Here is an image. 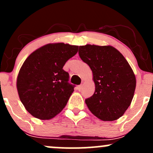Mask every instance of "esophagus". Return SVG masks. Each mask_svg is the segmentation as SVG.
I'll return each mask as SVG.
<instances>
[{
    "instance_id": "obj_1",
    "label": "esophagus",
    "mask_w": 153,
    "mask_h": 153,
    "mask_svg": "<svg viewBox=\"0 0 153 153\" xmlns=\"http://www.w3.org/2000/svg\"><path fill=\"white\" fill-rule=\"evenodd\" d=\"M81 89H82V85H79L78 86V90L79 91H81Z\"/></svg>"
}]
</instances>
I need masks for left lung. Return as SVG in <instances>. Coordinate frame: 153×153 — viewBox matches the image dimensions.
I'll return each instance as SVG.
<instances>
[{"label":"left lung","instance_id":"left-lung-1","mask_svg":"<svg viewBox=\"0 0 153 153\" xmlns=\"http://www.w3.org/2000/svg\"><path fill=\"white\" fill-rule=\"evenodd\" d=\"M78 54L94 75L95 92L85 99L89 110L103 121L119 119L130 106L136 87L127 59L111 46H80Z\"/></svg>","mask_w":153,"mask_h":153}]
</instances>
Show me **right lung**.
I'll return each mask as SVG.
<instances>
[{"mask_svg": "<svg viewBox=\"0 0 153 153\" xmlns=\"http://www.w3.org/2000/svg\"><path fill=\"white\" fill-rule=\"evenodd\" d=\"M78 52V46L48 44L32 52L24 61L17 78L21 101L33 117L50 119L68 103L75 85L69 82V73L62 69Z\"/></svg>", "mask_w": 153, "mask_h": 153, "instance_id": "right-lung-1", "label": "right lung"}]
</instances>
